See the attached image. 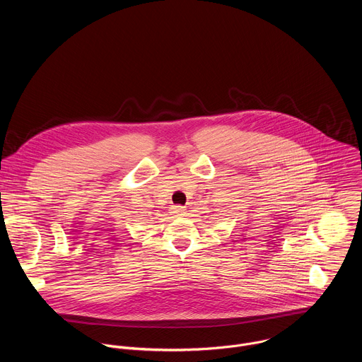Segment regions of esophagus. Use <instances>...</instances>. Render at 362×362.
<instances>
[{
    "label": "esophagus",
    "instance_id": "esophagus-1",
    "mask_svg": "<svg viewBox=\"0 0 362 362\" xmlns=\"http://www.w3.org/2000/svg\"><path fill=\"white\" fill-rule=\"evenodd\" d=\"M185 208H183V206H173V212L176 214V215H183L185 214Z\"/></svg>",
    "mask_w": 362,
    "mask_h": 362
}]
</instances>
